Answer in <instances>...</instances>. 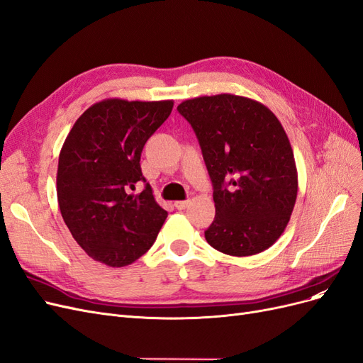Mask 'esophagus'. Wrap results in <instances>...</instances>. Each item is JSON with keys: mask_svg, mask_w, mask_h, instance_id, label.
Masks as SVG:
<instances>
[{"mask_svg": "<svg viewBox=\"0 0 363 363\" xmlns=\"http://www.w3.org/2000/svg\"><path fill=\"white\" fill-rule=\"evenodd\" d=\"M190 201H178V202H174V206H177L178 209H185V208H189L190 206Z\"/></svg>", "mask_w": 363, "mask_h": 363, "instance_id": "obj_1", "label": "esophagus"}]
</instances>
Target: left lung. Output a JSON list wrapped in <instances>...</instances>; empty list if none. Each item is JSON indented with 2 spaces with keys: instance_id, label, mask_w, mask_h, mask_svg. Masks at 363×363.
Here are the masks:
<instances>
[{
  "instance_id": "8db88e82",
  "label": "left lung",
  "mask_w": 363,
  "mask_h": 363,
  "mask_svg": "<svg viewBox=\"0 0 363 363\" xmlns=\"http://www.w3.org/2000/svg\"><path fill=\"white\" fill-rule=\"evenodd\" d=\"M178 111L193 126L214 185L208 244L230 256L272 247L289 223L298 190L282 123L259 101L232 93L186 99Z\"/></svg>"
}]
</instances>
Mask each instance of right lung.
Returning a JSON list of instances; mask_svg holds the SVG:
<instances>
[{"instance_id":"add662e5","label":"right lung","mask_w":363,"mask_h":363,"mask_svg":"<svg viewBox=\"0 0 363 363\" xmlns=\"http://www.w3.org/2000/svg\"><path fill=\"white\" fill-rule=\"evenodd\" d=\"M173 101L102 99L79 116L58 157L57 201L74 240L91 259L130 265L157 240L167 211L146 184L140 157L164 123Z\"/></svg>"}]
</instances>
